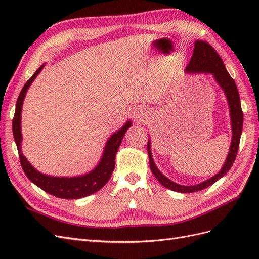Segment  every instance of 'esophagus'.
<instances>
[{
  "label": "esophagus",
  "mask_w": 259,
  "mask_h": 259,
  "mask_svg": "<svg viewBox=\"0 0 259 259\" xmlns=\"http://www.w3.org/2000/svg\"><path fill=\"white\" fill-rule=\"evenodd\" d=\"M133 116L135 117L136 120H138V121H140V120H143L144 117H145V113H144V111L142 110V109H139V108H135V109H133Z\"/></svg>",
  "instance_id": "1"
}]
</instances>
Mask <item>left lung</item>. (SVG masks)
<instances>
[{"label":"left lung","mask_w":259,"mask_h":259,"mask_svg":"<svg viewBox=\"0 0 259 259\" xmlns=\"http://www.w3.org/2000/svg\"><path fill=\"white\" fill-rule=\"evenodd\" d=\"M185 71L188 73H209L213 75L214 80L224 91L227 101H228L230 120H231V130H232L231 145L229 148L228 155H227V159L224 163L222 169L213 177L205 180V182H202L198 185H193V186L179 185L174 183L173 180L168 179L166 176H164L155 165L152 158L151 149H150L151 147L150 140H148L147 146H148L149 163H150L151 171L155 176V178L159 180V183L162 186L167 188V189H170L173 191L190 193V192H197V191L203 190L205 189V188L211 186L214 183H216L217 180L224 177L231 168L234 160H236L237 152L239 149L240 138L242 134V126H243V112H242L240 95H239L236 82L233 81L228 71H227L221 56H219L217 52L211 48L207 42L199 41V40L194 42L193 55Z\"/></svg>","instance_id":"1"}]
</instances>
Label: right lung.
<instances>
[{
	"label": "right lung",
	"instance_id": "1",
	"mask_svg": "<svg viewBox=\"0 0 259 259\" xmlns=\"http://www.w3.org/2000/svg\"><path fill=\"white\" fill-rule=\"evenodd\" d=\"M44 66L45 65L43 64L27 81L17 99L16 110H15V115L13 119V134L15 143L17 145L20 164L27 177L45 192L61 199H81L101 189L108 183V180L110 179L115 165V154L117 150H119V147L122 143L125 133L131 127L132 122L128 120L119 131H116L109 137L99 163L90 173L74 177H56L45 175L41 173V171L36 170L21 152V110L28 89L32 84L37 74L42 71Z\"/></svg>",
	"mask_w": 259,
	"mask_h": 259
}]
</instances>
